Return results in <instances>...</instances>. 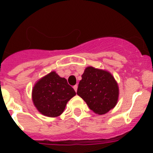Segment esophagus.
I'll return each mask as SVG.
<instances>
[{"instance_id":"obj_1","label":"esophagus","mask_w":153,"mask_h":153,"mask_svg":"<svg viewBox=\"0 0 153 153\" xmlns=\"http://www.w3.org/2000/svg\"><path fill=\"white\" fill-rule=\"evenodd\" d=\"M77 88H78L77 85H75V86H74V90H75L76 92L77 91Z\"/></svg>"}]
</instances>
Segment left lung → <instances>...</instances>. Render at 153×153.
Masks as SVG:
<instances>
[{
  "mask_svg": "<svg viewBox=\"0 0 153 153\" xmlns=\"http://www.w3.org/2000/svg\"><path fill=\"white\" fill-rule=\"evenodd\" d=\"M76 93L93 113L103 115L117 106L120 89L111 73L89 66L84 70Z\"/></svg>",
  "mask_w": 153,
  "mask_h": 153,
  "instance_id": "1",
  "label": "left lung"
}]
</instances>
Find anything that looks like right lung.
<instances>
[{
    "label": "right lung",
    "mask_w": 153,
    "mask_h": 153,
    "mask_svg": "<svg viewBox=\"0 0 153 153\" xmlns=\"http://www.w3.org/2000/svg\"><path fill=\"white\" fill-rule=\"evenodd\" d=\"M75 95L67 79L60 77L56 71L39 79L32 89V101L37 111L53 118L63 113L68 101Z\"/></svg>",
    "instance_id": "add662e5"
}]
</instances>
